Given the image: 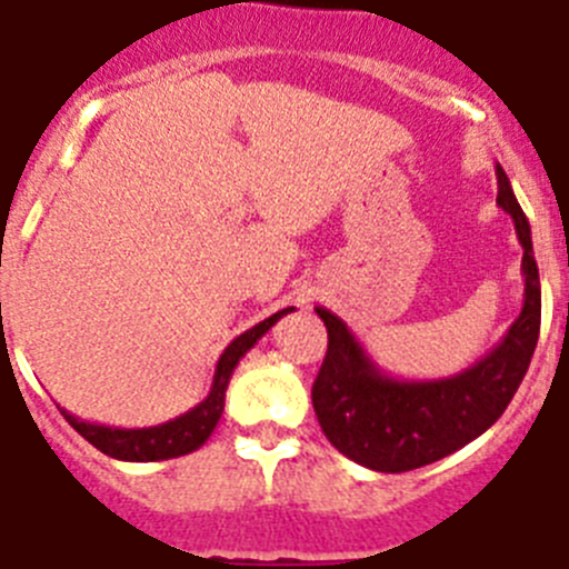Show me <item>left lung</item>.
Returning <instances> with one entry per match:
<instances>
[{"label":"left lung","mask_w":569,"mask_h":569,"mask_svg":"<svg viewBox=\"0 0 569 569\" xmlns=\"http://www.w3.org/2000/svg\"><path fill=\"white\" fill-rule=\"evenodd\" d=\"M497 206L511 218L523 247V308L503 340L462 372L433 380L392 378L337 313L317 308L328 328V351L311 389L313 412L342 457L372 471H412L473 442L515 398L541 331V279L532 229L500 166Z\"/></svg>","instance_id":"1"}]
</instances>
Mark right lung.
Returning a JSON list of instances; mask_svg holds the SVG:
<instances>
[{"label": "right lung", "mask_w": 569, "mask_h": 569, "mask_svg": "<svg viewBox=\"0 0 569 569\" xmlns=\"http://www.w3.org/2000/svg\"><path fill=\"white\" fill-rule=\"evenodd\" d=\"M290 311L293 308H284V311L267 317L264 322L252 326L250 331H243L241 337H234L227 349H223V355H220L218 366H214V380H211L209 396L197 403V407H191L189 412H182V416L166 421V425L130 427L127 430V427H107L96 425V421H83L78 416H72L69 410H63V407H60V412H63V419L89 445H96L101 453H107L112 459H121V462H159V459L186 457L191 450L203 448L211 430L218 427L220 416H223V401H227V387L229 380H232L234 366L241 363L243 355Z\"/></svg>", "instance_id": "obj_1"}]
</instances>
